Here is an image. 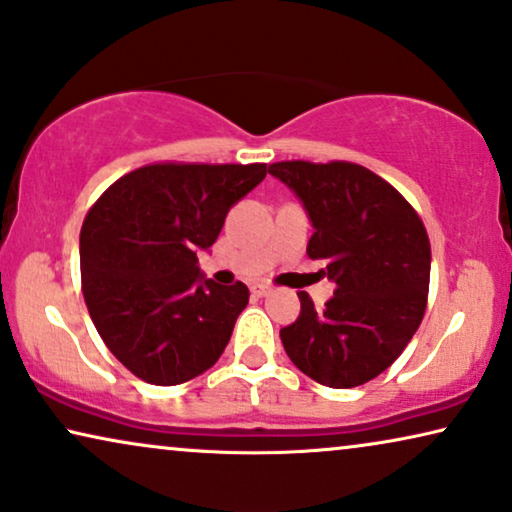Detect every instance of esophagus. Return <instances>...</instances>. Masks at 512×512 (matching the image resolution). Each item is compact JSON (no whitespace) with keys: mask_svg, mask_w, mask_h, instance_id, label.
Masks as SVG:
<instances>
[{"mask_svg":"<svg viewBox=\"0 0 512 512\" xmlns=\"http://www.w3.org/2000/svg\"><path fill=\"white\" fill-rule=\"evenodd\" d=\"M251 293H254V296H258V298H263V296H268V293H270V286L268 284H254V286H251Z\"/></svg>","mask_w":512,"mask_h":512,"instance_id":"34e87169","label":"esophagus"}]
</instances>
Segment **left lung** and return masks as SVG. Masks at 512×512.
Here are the masks:
<instances>
[{"label":"left lung","mask_w":512,"mask_h":512,"mask_svg":"<svg viewBox=\"0 0 512 512\" xmlns=\"http://www.w3.org/2000/svg\"><path fill=\"white\" fill-rule=\"evenodd\" d=\"M293 188L314 233L307 256L335 293L317 310L305 291L300 314L279 331L289 359L314 382L359 387L394 363L422 324L431 244L415 207L368 167L282 160L268 167Z\"/></svg>","instance_id":"obj_1"}]
</instances>
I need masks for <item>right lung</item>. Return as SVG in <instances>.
Returning a JSON list of instances; mask_svg holds the SVG:
<instances>
[{
	"label": "right lung",
	"mask_w": 512,
	"mask_h": 512,
	"mask_svg": "<svg viewBox=\"0 0 512 512\" xmlns=\"http://www.w3.org/2000/svg\"><path fill=\"white\" fill-rule=\"evenodd\" d=\"M268 165L151 163L116 179L81 226V291L109 352L172 387L212 368L249 303L242 282L202 279L198 249Z\"/></svg>",
	"instance_id": "right-lung-1"
}]
</instances>
